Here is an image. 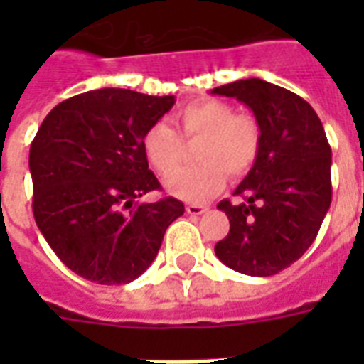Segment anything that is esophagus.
Returning <instances> with one entry per match:
<instances>
[{
	"label": "esophagus",
	"mask_w": 364,
	"mask_h": 364,
	"mask_svg": "<svg viewBox=\"0 0 364 364\" xmlns=\"http://www.w3.org/2000/svg\"><path fill=\"white\" fill-rule=\"evenodd\" d=\"M185 210H187L188 215H202L208 208L205 205H200V204H187L185 205Z\"/></svg>",
	"instance_id": "obj_1"
}]
</instances>
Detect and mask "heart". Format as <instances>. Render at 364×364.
Returning <instances> with one entry per match:
<instances>
[{
  "label": "heart",
  "mask_w": 364,
  "mask_h": 364,
  "mask_svg": "<svg viewBox=\"0 0 364 364\" xmlns=\"http://www.w3.org/2000/svg\"><path fill=\"white\" fill-rule=\"evenodd\" d=\"M177 132L168 122H153L143 132L141 149L160 176H170L181 165L182 139H200L195 156L200 164L178 172L166 181L168 193L187 202H205L223 188L227 176L238 179L259 159L260 126L247 113H234L221 100H198L173 115Z\"/></svg>",
  "instance_id": "heart-1"
}]
</instances>
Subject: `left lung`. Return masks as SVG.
<instances>
[{
  "label": "left lung",
  "mask_w": 364,
  "mask_h": 364,
  "mask_svg": "<svg viewBox=\"0 0 364 364\" xmlns=\"http://www.w3.org/2000/svg\"><path fill=\"white\" fill-rule=\"evenodd\" d=\"M211 92L243 102L260 126L259 159L234 191L243 202L217 204L230 230L215 255L247 276H274L308 251L331 208V145L311 105L287 88L245 79Z\"/></svg>",
  "instance_id": "left-lung-1"
}]
</instances>
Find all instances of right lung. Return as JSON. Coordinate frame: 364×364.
<instances>
[{
  "instance_id": "right-lung-1",
  "label": "right lung",
  "mask_w": 364,
  "mask_h": 364,
  "mask_svg": "<svg viewBox=\"0 0 364 364\" xmlns=\"http://www.w3.org/2000/svg\"><path fill=\"white\" fill-rule=\"evenodd\" d=\"M176 104L124 88L77 94L54 107L30 147L31 210L41 234L70 270L100 285L130 283L159 253L185 205L164 196L141 149L143 132Z\"/></svg>"
}]
</instances>
